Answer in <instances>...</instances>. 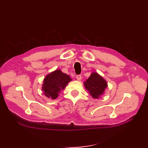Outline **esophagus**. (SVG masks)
I'll return each instance as SVG.
<instances>
[{
  "instance_id": "34e87169",
  "label": "esophagus",
  "mask_w": 148,
  "mask_h": 148,
  "mask_svg": "<svg viewBox=\"0 0 148 148\" xmlns=\"http://www.w3.org/2000/svg\"><path fill=\"white\" fill-rule=\"evenodd\" d=\"M81 78H82V77H81V75H77V76H76V79L78 81H80L81 79Z\"/></svg>"
}]
</instances>
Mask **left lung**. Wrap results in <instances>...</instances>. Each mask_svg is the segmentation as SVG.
I'll use <instances>...</instances> for the list:
<instances>
[{
	"instance_id": "8db88e82",
	"label": "left lung",
	"mask_w": 148,
	"mask_h": 148,
	"mask_svg": "<svg viewBox=\"0 0 148 148\" xmlns=\"http://www.w3.org/2000/svg\"><path fill=\"white\" fill-rule=\"evenodd\" d=\"M84 85L93 98L98 99L104 92L106 88L108 87V83L99 74L93 72L84 83Z\"/></svg>"
}]
</instances>
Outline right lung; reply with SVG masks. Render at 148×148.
<instances>
[{
	"instance_id": "add662e5",
	"label": "right lung",
	"mask_w": 148,
	"mask_h": 148,
	"mask_svg": "<svg viewBox=\"0 0 148 148\" xmlns=\"http://www.w3.org/2000/svg\"><path fill=\"white\" fill-rule=\"evenodd\" d=\"M71 80L69 75L63 73L60 70L52 72L44 79L42 87L44 94L48 98L56 99L60 92L64 90Z\"/></svg>"
}]
</instances>
